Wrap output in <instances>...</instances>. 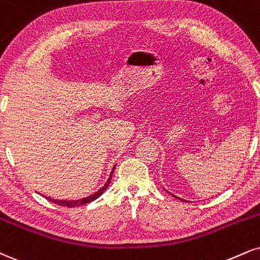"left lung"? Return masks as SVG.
Returning <instances> with one entry per match:
<instances>
[{"instance_id": "obj_1", "label": "left lung", "mask_w": 260, "mask_h": 260, "mask_svg": "<svg viewBox=\"0 0 260 260\" xmlns=\"http://www.w3.org/2000/svg\"><path fill=\"white\" fill-rule=\"evenodd\" d=\"M171 195H172V193H171ZM174 196V195H173ZM174 198H177V196H174ZM177 199H179V198H177ZM180 200V201H184V200H181V199H179Z\"/></svg>"}]
</instances>
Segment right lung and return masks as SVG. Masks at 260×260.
Wrapping results in <instances>:
<instances>
[{"mask_svg": "<svg viewBox=\"0 0 260 260\" xmlns=\"http://www.w3.org/2000/svg\"><path fill=\"white\" fill-rule=\"evenodd\" d=\"M114 170H115V167L112 168V172H111V174H110V178H109L108 181H106V184H105V185L103 186L102 189L99 190V191H96L95 193H93V195H90V196H87V198H84V199H82V200H75V201H62V200H53V199H51V198H47V199H48L49 201H52L53 203H57V205H59V206H64V207H76V206L86 205V203H88V202H92V201H94L95 199H98L99 196L102 195V193L105 191V190H106V187H108L109 184H110V180H111L112 173H114Z\"/></svg>", "mask_w": 260, "mask_h": 260, "instance_id": "1", "label": "right lung"}]
</instances>
